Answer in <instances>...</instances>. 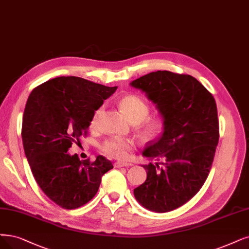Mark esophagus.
Wrapping results in <instances>:
<instances>
[{"label": "esophagus", "instance_id": "obj_1", "mask_svg": "<svg viewBox=\"0 0 249 249\" xmlns=\"http://www.w3.org/2000/svg\"><path fill=\"white\" fill-rule=\"evenodd\" d=\"M131 163H128V162H120V161H118V162H116L115 163V167H117V168H121V167H129V166H131Z\"/></svg>", "mask_w": 249, "mask_h": 249}]
</instances>
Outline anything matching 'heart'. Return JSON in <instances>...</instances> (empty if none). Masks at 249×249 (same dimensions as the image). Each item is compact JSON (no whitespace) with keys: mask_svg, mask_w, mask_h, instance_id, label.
<instances>
[{"mask_svg":"<svg viewBox=\"0 0 249 249\" xmlns=\"http://www.w3.org/2000/svg\"><path fill=\"white\" fill-rule=\"evenodd\" d=\"M120 107H121L122 112L131 122H142V133L145 136L153 137L160 132L162 128V123L159 119H145L149 115L150 107L142 97L134 94H128L120 100ZM100 110L101 108L95 110L93 118L91 120L92 126H94L96 124L97 117L100 113ZM133 148L134 142L132 140L120 136L108 139L103 143V145H101V149H103V151L106 154L110 156V157L117 159L126 158L128 156V153H129V151L132 150Z\"/></svg>","mask_w":249,"mask_h":249,"instance_id":"obj_1","label":"heart"}]
</instances>
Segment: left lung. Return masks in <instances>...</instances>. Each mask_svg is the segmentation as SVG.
I'll return each mask as SVG.
<instances>
[{
	"label": "left lung",
	"instance_id": "8db88e82",
	"mask_svg": "<svg viewBox=\"0 0 249 249\" xmlns=\"http://www.w3.org/2000/svg\"><path fill=\"white\" fill-rule=\"evenodd\" d=\"M130 86L143 92L163 119L161 135L142 151L157 162L143 165L146 179L134 197L150 211L168 213L194 197L208 177L219 136L215 100L194 77L168 71L150 72Z\"/></svg>",
	"mask_w": 249,
	"mask_h": 249
}]
</instances>
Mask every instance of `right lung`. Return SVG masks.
<instances>
[{"label":"right lung","instance_id":"right-lung-1","mask_svg":"<svg viewBox=\"0 0 249 249\" xmlns=\"http://www.w3.org/2000/svg\"><path fill=\"white\" fill-rule=\"evenodd\" d=\"M117 88L79 77H57L36 87L26 101L21 130L25 157L41 190L63 208L86 204L113 168L100 155L93 163L82 162L68 151L87 133L95 110Z\"/></svg>","mask_w":249,"mask_h":249}]
</instances>
